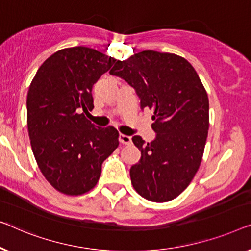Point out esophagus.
<instances>
[{"instance_id": "1", "label": "esophagus", "mask_w": 251, "mask_h": 251, "mask_svg": "<svg viewBox=\"0 0 251 251\" xmlns=\"http://www.w3.org/2000/svg\"><path fill=\"white\" fill-rule=\"evenodd\" d=\"M119 141H121L122 144H130L132 143V137L125 135V134H121L119 135Z\"/></svg>"}]
</instances>
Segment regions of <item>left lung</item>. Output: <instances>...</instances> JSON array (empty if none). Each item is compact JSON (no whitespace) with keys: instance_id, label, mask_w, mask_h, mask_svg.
Returning <instances> with one entry per match:
<instances>
[{"instance_id":"left-lung-1","label":"left lung","mask_w":251,"mask_h":251,"mask_svg":"<svg viewBox=\"0 0 251 251\" xmlns=\"http://www.w3.org/2000/svg\"><path fill=\"white\" fill-rule=\"evenodd\" d=\"M111 75L124 78L152 110V142L132 137L141 159L130 167L133 188L144 199L167 202L188 188L199 169L209 128V100L191 63L174 53L147 50L117 60Z\"/></svg>"}]
</instances>
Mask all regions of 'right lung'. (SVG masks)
<instances>
[{
    "mask_svg": "<svg viewBox=\"0 0 251 251\" xmlns=\"http://www.w3.org/2000/svg\"><path fill=\"white\" fill-rule=\"evenodd\" d=\"M115 58L86 47L67 48L45 60L27 94V127L37 166L60 193L80 196L97 185L101 165L118 147V130L95 127L92 87Z\"/></svg>",
    "mask_w": 251,
    "mask_h": 251,
    "instance_id": "right-lung-1",
    "label": "right lung"
}]
</instances>
